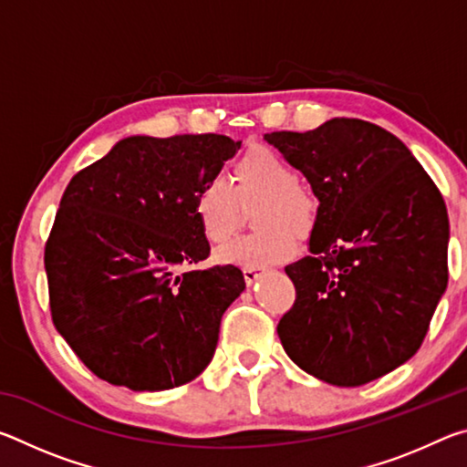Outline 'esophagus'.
<instances>
[{
  "mask_svg": "<svg viewBox=\"0 0 467 467\" xmlns=\"http://www.w3.org/2000/svg\"><path fill=\"white\" fill-rule=\"evenodd\" d=\"M264 270H259V267H243V275H244V282L249 284H255L259 278H262Z\"/></svg>",
  "mask_w": 467,
  "mask_h": 467,
  "instance_id": "34e87169",
  "label": "esophagus"
}]
</instances>
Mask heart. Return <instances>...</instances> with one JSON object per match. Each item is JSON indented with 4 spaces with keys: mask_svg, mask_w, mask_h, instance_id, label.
I'll return each mask as SVG.
<instances>
[{
    "mask_svg": "<svg viewBox=\"0 0 467 467\" xmlns=\"http://www.w3.org/2000/svg\"><path fill=\"white\" fill-rule=\"evenodd\" d=\"M259 203L253 214L257 234L241 236L218 253L223 264L267 267L296 253V234L306 236L317 224L319 205L309 189L296 183V172L270 148H253L234 164V187L210 181L195 195L193 212L202 234L223 244L236 233L243 210Z\"/></svg>",
    "mask_w": 467,
    "mask_h": 467,
    "instance_id": "heart-1",
    "label": "heart"
}]
</instances>
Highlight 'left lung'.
Returning a JSON list of instances; mask_svg holds the SVG:
<instances>
[{"mask_svg": "<svg viewBox=\"0 0 467 467\" xmlns=\"http://www.w3.org/2000/svg\"><path fill=\"white\" fill-rule=\"evenodd\" d=\"M264 138L319 200L311 255L286 265L296 300L278 323L284 350L337 387L391 373L420 348L447 288L437 185L404 141L362 119Z\"/></svg>", "mask_w": 467, "mask_h": 467, "instance_id": "1", "label": "left lung"}]
</instances>
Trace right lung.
Masks as SVG:
<instances>
[{
	"mask_svg": "<svg viewBox=\"0 0 467 467\" xmlns=\"http://www.w3.org/2000/svg\"><path fill=\"white\" fill-rule=\"evenodd\" d=\"M241 141L218 133L117 141L69 181L45 247L53 323L94 375L131 391L193 381L244 290L210 255L193 202Z\"/></svg>",
	"mask_w": 467,
	"mask_h": 467,
	"instance_id": "obj_1",
	"label": "right lung"
}]
</instances>
